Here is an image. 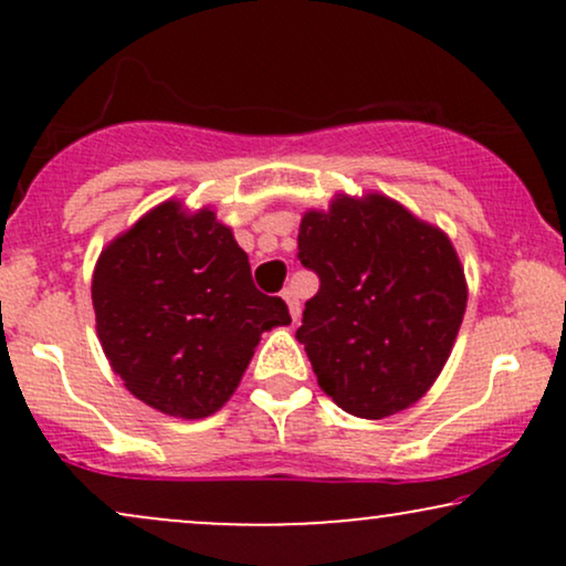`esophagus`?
Masks as SVG:
<instances>
[{"mask_svg":"<svg viewBox=\"0 0 566 566\" xmlns=\"http://www.w3.org/2000/svg\"><path fill=\"white\" fill-rule=\"evenodd\" d=\"M282 297H284V301H287V308H290L292 322L301 319V311H303V308H301V301H297V292L292 290V287H287V290L282 292Z\"/></svg>","mask_w":566,"mask_h":566,"instance_id":"34e87169","label":"esophagus"}]
</instances>
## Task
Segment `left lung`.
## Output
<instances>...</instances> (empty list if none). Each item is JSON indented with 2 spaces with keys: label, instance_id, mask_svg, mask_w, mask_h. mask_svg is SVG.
I'll use <instances>...</instances> for the list:
<instances>
[{
  "label": "left lung",
  "instance_id": "1",
  "mask_svg": "<svg viewBox=\"0 0 566 566\" xmlns=\"http://www.w3.org/2000/svg\"><path fill=\"white\" fill-rule=\"evenodd\" d=\"M297 258L319 276L295 337L322 391L367 420L426 396L469 301L450 237L382 193H337L303 216Z\"/></svg>",
  "mask_w": 566,
  "mask_h": 566
}]
</instances>
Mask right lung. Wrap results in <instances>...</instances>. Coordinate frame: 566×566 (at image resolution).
Returning <instances> with one entry per match:
<instances>
[{"label": "right lung", "instance_id": "1", "mask_svg": "<svg viewBox=\"0 0 566 566\" xmlns=\"http://www.w3.org/2000/svg\"><path fill=\"white\" fill-rule=\"evenodd\" d=\"M103 354L127 391L172 418L218 412L287 303L252 284L247 252L210 207L161 201L101 252L93 274Z\"/></svg>", "mask_w": 566, "mask_h": 566}]
</instances>
